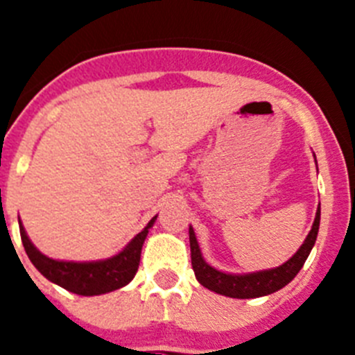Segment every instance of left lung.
Instances as JSON below:
<instances>
[{
	"mask_svg": "<svg viewBox=\"0 0 355 355\" xmlns=\"http://www.w3.org/2000/svg\"><path fill=\"white\" fill-rule=\"evenodd\" d=\"M315 156V155H313ZM316 162V158H315ZM320 227V206L316 209L315 222L311 225V231L306 236L299 250L283 265L268 268V270L249 272V274H229V272L216 270L215 266L208 265L202 258V252L197 243L193 227L190 225V250H192V268L196 272V277L200 284L208 290L215 291L218 295H225L231 299H256V297H265L274 291L286 286L290 281L300 272V268L306 263L307 256L315 245L316 236H318Z\"/></svg>",
	"mask_w": 355,
	"mask_h": 355,
	"instance_id": "left-lung-1",
	"label": "left lung"
}]
</instances>
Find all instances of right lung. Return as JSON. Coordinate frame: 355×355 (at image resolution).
Listing matches in <instances>:
<instances>
[{"instance_id": "1", "label": "right lung", "mask_w": 355, "mask_h": 355, "mask_svg": "<svg viewBox=\"0 0 355 355\" xmlns=\"http://www.w3.org/2000/svg\"><path fill=\"white\" fill-rule=\"evenodd\" d=\"M156 216L150 218L149 224L121 252L97 261H64V259L49 258L31 243L23 224H19V229L28 258L44 277L72 293L94 297V295L110 293L131 283V279L139 270L144 241L149 229L155 225Z\"/></svg>"}]
</instances>
